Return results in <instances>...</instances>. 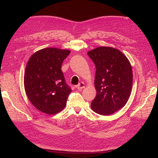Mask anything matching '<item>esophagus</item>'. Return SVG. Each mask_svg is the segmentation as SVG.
<instances>
[{
  "label": "esophagus",
  "instance_id": "1",
  "mask_svg": "<svg viewBox=\"0 0 158 158\" xmlns=\"http://www.w3.org/2000/svg\"><path fill=\"white\" fill-rule=\"evenodd\" d=\"M76 88H77L78 89H84L85 88V84L84 82H80V84H78L77 85V86H76Z\"/></svg>",
  "mask_w": 158,
  "mask_h": 158
}]
</instances>
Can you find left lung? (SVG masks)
<instances>
[{"label": "left lung", "instance_id": "obj_1", "mask_svg": "<svg viewBox=\"0 0 158 158\" xmlns=\"http://www.w3.org/2000/svg\"><path fill=\"white\" fill-rule=\"evenodd\" d=\"M96 67L97 94L91 108L102 115L117 112L127 103L132 86L130 61L121 51L111 47H99L88 52Z\"/></svg>", "mask_w": 158, "mask_h": 158}]
</instances>
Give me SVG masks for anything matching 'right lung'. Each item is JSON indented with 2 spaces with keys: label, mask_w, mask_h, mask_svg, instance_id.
Masks as SVG:
<instances>
[{
  "label": "right lung",
  "mask_w": 158,
  "mask_h": 158,
  "mask_svg": "<svg viewBox=\"0 0 158 158\" xmlns=\"http://www.w3.org/2000/svg\"><path fill=\"white\" fill-rule=\"evenodd\" d=\"M70 50L55 47L34 52L29 59L23 78L26 94L39 111L54 114L66 105L70 88L65 83L61 66Z\"/></svg>",
  "instance_id": "1"
}]
</instances>
